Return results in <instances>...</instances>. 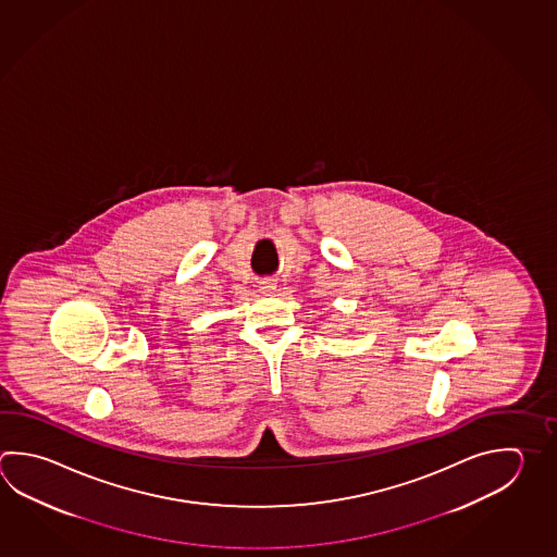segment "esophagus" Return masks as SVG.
Returning <instances> with one entry per match:
<instances>
[{
  "instance_id": "1",
  "label": "esophagus",
  "mask_w": 557,
  "mask_h": 557,
  "mask_svg": "<svg viewBox=\"0 0 557 557\" xmlns=\"http://www.w3.org/2000/svg\"><path fill=\"white\" fill-rule=\"evenodd\" d=\"M260 292H262V294H272V292H275V282L270 280V277H265V280L260 282Z\"/></svg>"
}]
</instances>
